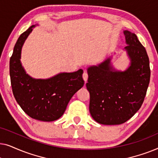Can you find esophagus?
I'll list each match as a JSON object with an SVG mask.
<instances>
[{"mask_svg":"<svg viewBox=\"0 0 158 158\" xmlns=\"http://www.w3.org/2000/svg\"><path fill=\"white\" fill-rule=\"evenodd\" d=\"M83 80L85 81V82H86L88 81V73L86 72V71H84L83 73Z\"/></svg>","mask_w":158,"mask_h":158,"instance_id":"esophagus-1","label":"esophagus"}]
</instances>
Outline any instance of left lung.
Listing matches in <instances>:
<instances>
[{"mask_svg":"<svg viewBox=\"0 0 158 158\" xmlns=\"http://www.w3.org/2000/svg\"><path fill=\"white\" fill-rule=\"evenodd\" d=\"M131 65L124 72L114 71L107 59L88 69L86 87L94 119L105 125L122 124L140 109L150 83V61L135 34L124 31Z\"/></svg>","mask_w":158,"mask_h":158,"instance_id":"left-lung-1","label":"left lung"}]
</instances>
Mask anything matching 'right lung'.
<instances>
[{
	"label": "right lung",
	"mask_w": 158,
	"mask_h": 158,
	"mask_svg": "<svg viewBox=\"0 0 158 158\" xmlns=\"http://www.w3.org/2000/svg\"><path fill=\"white\" fill-rule=\"evenodd\" d=\"M31 26L19 36L10 59L12 91L23 111L34 119L52 122L61 117L73 95L83 87V70L63 73L47 80L34 79L25 73L20 58Z\"/></svg>",
	"instance_id": "right-lung-1"
}]
</instances>
